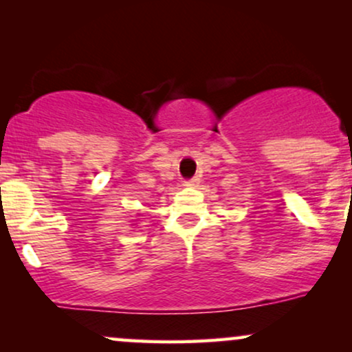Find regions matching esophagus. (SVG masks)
<instances>
[{
    "mask_svg": "<svg viewBox=\"0 0 352 352\" xmlns=\"http://www.w3.org/2000/svg\"><path fill=\"white\" fill-rule=\"evenodd\" d=\"M199 182H200V179H197V177H192V179L185 180L184 185H185V187H195V185H199Z\"/></svg>",
    "mask_w": 352,
    "mask_h": 352,
    "instance_id": "obj_1",
    "label": "esophagus"
}]
</instances>
